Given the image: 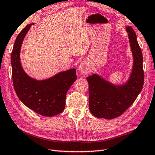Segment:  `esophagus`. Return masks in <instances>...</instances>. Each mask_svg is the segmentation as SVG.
Returning <instances> with one entry per match:
<instances>
[{
  "instance_id": "obj_1",
  "label": "esophagus",
  "mask_w": 155,
  "mask_h": 155,
  "mask_svg": "<svg viewBox=\"0 0 155 155\" xmlns=\"http://www.w3.org/2000/svg\"><path fill=\"white\" fill-rule=\"evenodd\" d=\"M78 71L83 74H88L91 72V68L89 64L87 61H83L79 64L78 67Z\"/></svg>"
}]
</instances>
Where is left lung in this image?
Returning a JSON list of instances; mask_svg holds the SVG:
<instances>
[{"instance_id": "obj_1", "label": "left lung", "mask_w": 155, "mask_h": 155, "mask_svg": "<svg viewBox=\"0 0 155 155\" xmlns=\"http://www.w3.org/2000/svg\"><path fill=\"white\" fill-rule=\"evenodd\" d=\"M133 66L126 83L117 85L97 74L87 78L88 83L89 109L94 117L112 119L120 116L136 100L144 84L143 54L133 28L127 26Z\"/></svg>"}]
</instances>
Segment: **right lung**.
<instances>
[{
	"mask_svg": "<svg viewBox=\"0 0 155 155\" xmlns=\"http://www.w3.org/2000/svg\"><path fill=\"white\" fill-rule=\"evenodd\" d=\"M26 26L16 38L11 54L13 85L18 98L25 106L39 114L52 117L60 114L65 107L67 91L77 80L76 69L60 72L45 80H36L22 68L20 52L23 40L31 27Z\"/></svg>",
	"mask_w": 155,
	"mask_h": 155,
	"instance_id": "right-lung-1",
	"label": "right lung"
}]
</instances>
